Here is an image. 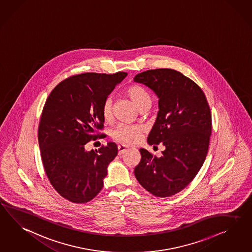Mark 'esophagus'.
Instances as JSON below:
<instances>
[{"label":"esophagus","instance_id":"34e87169","mask_svg":"<svg viewBox=\"0 0 252 252\" xmlns=\"http://www.w3.org/2000/svg\"><path fill=\"white\" fill-rule=\"evenodd\" d=\"M128 150V147L126 145H118V154L122 155L126 150Z\"/></svg>","mask_w":252,"mask_h":252}]
</instances>
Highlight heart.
<instances>
[{
	"instance_id": "heart-1",
	"label": "heart",
	"mask_w": 252,
	"mask_h": 252,
	"mask_svg": "<svg viewBox=\"0 0 252 252\" xmlns=\"http://www.w3.org/2000/svg\"><path fill=\"white\" fill-rule=\"evenodd\" d=\"M126 94L138 109L142 108L143 106L151 102L149 94L138 85H133L128 87L126 90ZM102 116L105 120H110L113 116L112 99L110 97L106 98L102 104ZM140 131L141 127L138 126L121 125L114 130L112 136L121 143H134L137 141Z\"/></svg>"
}]
</instances>
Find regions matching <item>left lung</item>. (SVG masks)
<instances>
[{"mask_svg": "<svg viewBox=\"0 0 252 252\" xmlns=\"http://www.w3.org/2000/svg\"><path fill=\"white\" fill-rule=\"evenodd\" d=\"M158 96V112L148 144H163L160 158L140 149L141 160L135 176L158 197L176 194L190 184L202 168L211 136V112L203 91L175 69L157 68L135 76Z\"/></svg>", "mask_w": 252, "mask_h": 252, "instance_id": "8db88e82", "label": "left lung"}]
</instances>
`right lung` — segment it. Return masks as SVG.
<instances>
[{
  "label": "right lung",
  "mask_w": 252,
  "mask_h": 252,
  "mask_svg": "<svg viewBox=\"0 0 252 252\" xmlns=\"http://www.w3.org/2000/svg\"><path fill=\"white\" fill-rule=\"evenodd\" d=\"M126 75H75L58 84L45 103L38 127L42 161L55 190L72 203L95 197L118 153L112 142L98 150L85 146L98 137L96 130L104 123L102 104Z\"/></svg>",
  "instance_id": "obj_1"
}]
</instances>
